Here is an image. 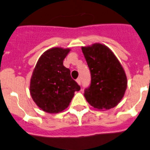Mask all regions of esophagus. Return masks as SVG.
<instances>
[{"label":"esophagus","mask_w":150,"mask_h":150,"mask_svg":"<svg viewBox=\"0 0 150 150\" xmlns=\"http://www.w3.org/2000/svg\"><path fill=\"white\" fill-rule=\"evenodd\" d=\"M76 82L78 83V85H80V83H81V80H80V78H78V79L76 80Z\"/></svg>","instance_id":"1"}]
</instances>
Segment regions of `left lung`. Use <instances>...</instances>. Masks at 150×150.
<instances>
[{
	"label": "left lung",
	"instance_id": "left-lung-1",
	"mask_svg": "<svg viewBox=\"0 0 150 150\" xmlns=\"http://www.w3.org/2000/svg\"><path fill=\"white\" fill-rule=\"evenodd\" d=\"M81 49L91 75V86L85 90L86 100L93 108L103 111L116 106L127 88V75L120 62L102 44Z\"/></svg>",
	"mask_w": 150,
	"mask_h": 150
}]
</instances>
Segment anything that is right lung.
Wrapping results in <instances>:
<instances>
[{
	"label": "right lung",
	"instance_id": "right-lung-1",
	"mask_svg": "<svg viewBox=\"0 0 150 150\" xmlns=\"http://www.w3.org/2000/svg\"><path fill=\"white\" fill-rule=\"evenodd\" d=\"M70 50L53 47L38 59L30 80V94L42 111L50 113L62 112L68 107L75 91L80 87L63 65Z\"/></svg>",
	"mask_w": 150,
	"mask_h": 150
}]
</instances>
